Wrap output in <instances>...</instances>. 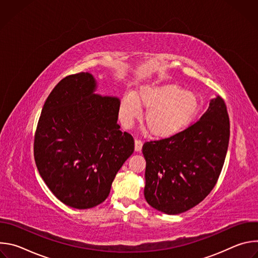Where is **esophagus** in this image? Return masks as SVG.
<instances>
[{"mask_svg": "<svg viewBox=\"0 0 258 258\" xmlns=\"http://www.w3.org/2000/svg\"><path fill=\"white\" fill-rule=\"evenodd\" d=\"M142 147H143V141H141L139 139H136L135 140V150L137 152H140L142 150Z\"/></svg>", "mask_w": 258, "mask_h": 258, "instance_id": "esophagus-1", "label": "esophagus"}]
</instances>
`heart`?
Wrapping results in <instances>:
<instances>
[{
  "mask_svg": "<svg viewBox=\"0 0 258 258\" xmlns=\"http://www.w3.org/2000/svg\"><path fill=\"white\" fill-rule=\"evenodd\" d=\"M147 109L145 125L154 137L167 138L187 126L199 109L195 93L179 86L165 84L145 86L135 94L123 95L119 103V113L124 124L130 125Z\"/></svg>",
  "mask_w": 258,
  "mask_h": 258,
  "instance_id": "b5f03b06",
  "label": "heart"
}]
</instances>
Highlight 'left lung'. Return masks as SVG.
Listing matches in <instances>:
<instances>
[{"label":"left lung","mask_w":258,"mask_h":258,"mask_svg":"<svg viewBox=\"0 0 258 258\" xmlns=\"http://www.w3.org/2000/svg\"><path fill=\"white\" fill-rule=\"evenodd\" d=\"M230 140L225 101L216 97L207 111L186 130L167 139L146 142L144 195L153 208L178 214L199 204L214 188Z\"/></svg>","instance_id":"1"}]
</instances>
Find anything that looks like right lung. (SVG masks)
I'll return each instance as SVG.
<instances>
[{
	"label": "right lung",
	"instance_id": "1",
	"mask_svg": "<svg viewBox=\"0 0 258 258\" xmlns=\"http://www.w3.org/2000/svg\"><path fill=\"white\" fill-rule=\"evenodd\" d=\"M89 72L61 80L47 98L36 126L33 154L51 192L64 204L88 209L102 203L135 149L117 123L119 99L95 94Z\"/></svg>",
	"mask_w": 258,
	"mask_h": 258
}]
</instances>
